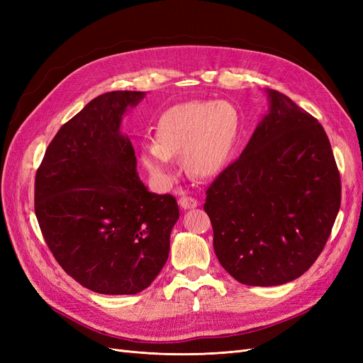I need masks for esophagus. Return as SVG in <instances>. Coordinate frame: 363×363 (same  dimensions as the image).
<instances>
[{
	"label": "esophagus",
	"mask_w": 363,
	"mask_h": 363,
	"mask_svg": "<svg viewBox=\"0 0 363 363\" xmlns=\"http://www.w3.org/2000/svg\"><path fill=\"white\" fill-rule=\"evenodd\" d=\"M179 204H180L183 208H194V207L199 206V201H196L195 199H192V196L182 195L180 200H179Z\"/></svg>",
	"instance_id": "34e87169"
}]
</instances>
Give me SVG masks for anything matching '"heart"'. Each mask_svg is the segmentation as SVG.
Returning a JSON list of instances; mask_svg holds the SVG:
<instances>
[{
    "label": "heart",
    "mask_w": 363,
    "mask_h": 363,
    "mask_svg": "<svg viewBox=\"0 0 363 363\" xmlns=\"http://www.w3.org/2000/svg\"><path fill=\"white\" fill-rule=\"evenodd\" d=\"M239 135V115L225 101L195 100L163 112L155 128V144H145L140 160L156 180L174 177L171 157L183 155L184 168L194 177L208 179L227 164Z\"/></svg>",
    "instance_id": "heart-1"
}]
</instances>
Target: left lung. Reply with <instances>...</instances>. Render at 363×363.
<instances>
[{
	"instance_id": "1",
	"label": "left lung",
	"mask_w": 363,
	"mask_h": 363,
	"mask_svg": "<svg viewBox=\"0 0 363 363\" xmlns=\"http://www.w3.org/2000/svg\"><path fill=\"white\" fill-rule=\"evenodd\" d=\"M268 94L269 113L208 186L204 203L219 263L248 286L303 276L340 207V175L323 125L289 96Z\"/></svg>"
}]
</instances>
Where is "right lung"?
<instances>
[{
  "mask_svg": "<svg viewBox=\"0 0 363 363\" xmlns=\"http://www.w3.org/2000/svg\"><path fill=\"white\" fill-rule=\"evenodd\" d=\"M144 92L94 98L50 142L35 179V212L63 271L82 286L130 295L152 283L169 255L179 219L172 195L150 192L138 177L135 148L121 118Z\"/></svg>",
  "mask_w": 363,
  "mask_h": 363,
  "instance_id": "right-lung-1",
  "label": "right lung"
}]
</instances>
